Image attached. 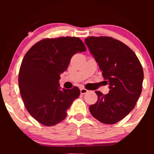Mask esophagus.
Returning a JSON list of instances; mask_svg holds the SVG:
<instances>
[{
  "label": "esophagus",
  "mask_w": 154,
  "mask_h": 154,
  "mask_svg": "<svg viewBox=\"0 0 154 154\" xmlns=\"http://www.w3.org/2000/svg\"><path fill=\"white\" fill-rule=\"evenodd\" d=\"M88 90L87 89H85V88H80V93L82 95H84V94H85L86 93H88Z\"/></svg>",
  "instance_id": "esophagus-1"
}]
</instances>
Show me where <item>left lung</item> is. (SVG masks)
Listing matches in <instances>:
<instances>
[{
    "instance_id": "obj_1",
    "label": "left lung",
    "mask_w": 154,
    "mask_h": 154,
    "mask_svg": "<svg viewBox=\"0 0 154 154\" xmlns=\"http://www.w3.org/2000/svg\"><path fill=\"white\" fill-rule=\"evenodd\" d=\"M85 43L109 83L108 94L95 91L98 100L89 109L100 122L113 125L131 111L142 92L143 70L128 45L110 37H88Z\"/></svg>"
}]
</instances>
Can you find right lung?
Here are the masks:
<instances>
[{
	"mask_svg": "<svg viewBox=\"0 0 154 154\" xmlns=\"http://www.w3.org/2000/svg\"><path fill=\"white\" fill-rule=\"evenodd\" d=\"M85 51L79 38L60 37L40 40L26 52L19 69V91L26 110L38 122L53 126L66 117L80 91L60 89V75L73 55Z\"/></svg>",
	"mask_w": 154,
	"mask_h": 154,
	"instance_id": "obj_1",
	"label": "right lung"
}]
</instances>
